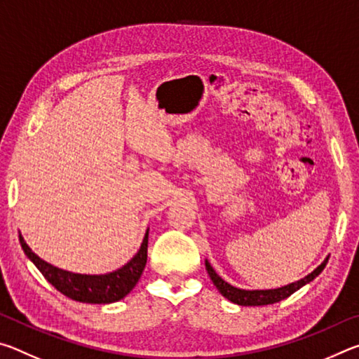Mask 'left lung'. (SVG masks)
<instances>
[{"instance_id": "left-lung-1", "label": "left lung", "mask_w": 359, "mask_h": 359, "mask_svg": "<svg viewBox=\"0 0 359 359\" xmlns=\"http://www.w3.org/2000/svg\"><path fill=\"white\" fill-rule=\"evenodd\" d=\"M327 259H330V257H326L323 263H321L317 269L312 271L311 274L306 276L304 278H301V280L288 283L280 288H272V290H244V288L233 287V285L224 282L223 278L217 274V272L214 271V267L210 266L208 259H205V269H208L210 280L214 282L217 290L220 291L222 296L226 297L228 301L238 304V306H267V304H274V302L285 299V297L293 294L294 291L302 288L304 285L312 282L313 278L325 269Z\"/></svg>"}]
</instances>
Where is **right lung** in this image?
I'll return each mask as SVG.
<instances>
[{
	"mask_svg": "<svg viewBox=\"0 0 359 359\" xmlns=\"http://www.w3.org/2000/svg\"><path fill=\"white\" fill-rule=\"evenodd\" d=\"M19 241L23 252L41 271V274L47 278V282L52 283L60 293L79 302L111 304L123 299L136 287L137 280L142 276L145 263H147L149 229L145 231L142 244L135 257L118 269L106 272V274H76V272L60 269V267L39 258L28 247L22 234H19Z\"/></svg>",
	"mask_w": 359,
	"mask_h": 359,
	"instance_id": "1",
	"label": "right lung"
}]
</instances>
